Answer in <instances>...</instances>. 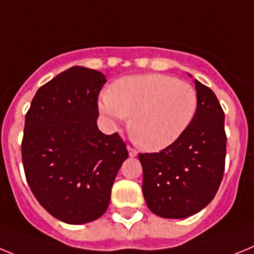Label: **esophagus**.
I'll return each instance as SVG.
<instances>
[{
	"label": "esophagus",
	"instance_id": "34e87169",
	"mask_svg": "<svg viewBox=\"0 0 254 254\" xmlns=\"http://www.w3.org/2000/svg\"><path fill=\"white\" fill-rule=\"evenodd\" d=\"M127 152H129V155L130 157H136V155H138V152H136L135 149H132L131 147H127Z\"/></svg>",
	"mask_w": 254,
	"mask_h": 254
}]
</instances>
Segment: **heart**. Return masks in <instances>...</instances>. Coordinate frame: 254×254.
I'll return each mask as SVG.
<instances>
[{
    "label": "heart",
    "mask_w": 254,
    "mask_h": 254,
    "mask_svg": "<svg viewBox=\"0 0 254 254\" xmlns=\"http://www.w3.org/2000/svg\"><path fill=\"white\" fill-rule=\"evenodd\" d=\"M100 111L111 125L130 116L129 131L139 147L158 152L170 147L191 125L197 111L195 88L159 73L120 78L100 97Z\"/></svg>",
    "instance_id": "heart-1"
}]
</instances>
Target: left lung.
Wrapping results in <instances>:
<instances>
[{
	"label": "left lung",
	"instance_id": "1",
	"mask_svg": "<svg viewBox=\"0 0 254 254\" xmlns=\"http://www.w3.org/2000/svg\"><path fill=\"white\" fill-rule=\"evenodd\" d=\"M192 77V76H190ZM197 111L181 138L159 153L139 154L143 195L161 218L185 219L211 202L225 166L227 135L218 97L193 79Z\"/></svg>",
	"mask_w": 254,
	"mask_h": 254
}]
</instances>
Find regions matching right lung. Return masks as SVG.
Segmentation results:
<instances>
[{
  "label": "right lung",
  "mask_w": 254,
  "mask_h": 254,
  "mask_svg": "<svg viewBox=\"0 0 254 254\" xmlns=\"http://www.w3.org/2000/svg\"><path fill=\"white\" fill-rule=\"evenodd\" d=\"M106 77L76 65L39 88L25 116L22 164L34 196L50 215L73 225L104 215L123 162L118 132L97 127V96Z\"/></svg>",
  "instance_id": "obj_1"
}]
</instances>
